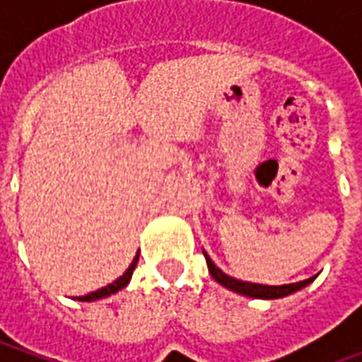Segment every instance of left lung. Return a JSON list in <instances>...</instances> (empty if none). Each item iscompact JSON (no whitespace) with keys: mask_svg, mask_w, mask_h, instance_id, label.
<instances>
[{"mask_svg":"<svg viewBox=\"0 0 362 362\" xmlns=\"http://www.w3.org/2000/svg\"><path fill=\"white\" fill-rule=\"evenodd\" d=\"M205 262H207V269L211 273V277L219 285H223L228 291H233V293H238V295L244 296H250V298H264V300H273V298H283V296H288L296 293V291H300L306 285H310L312 281L316 279V275L310 277V279H304L298 281V283H288V285H259V283H250V281H240L235 279V277H230L225 272H221L219 267L213 264V259L207 256V252L204 250Z\"/></svg>","mask_w":362,"mask_h":362,"instance_id":"obj_1","label":"left lung"}]
</instances>
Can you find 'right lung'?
I'll use <instances>...</instances> for the list:
<instances>
[{
  "instance_id": "add662e5",
  "label": "right lung",
  "mask_w": 362,
  "mask_h": 362,
  "mask_svg": "<svg viewBox=\"0 0 362 362\" xmlns=\"http://www.w3.org/2000/svg\"><path fill=\"white\" fill-rule=\"evenodd\" d=\"M137 259H139V256H135L134 262H132V264H129V267H127L126 272H124V275H122V277H118V279L114 281V283H110V285H106V287H103V288H98V291H95V293H89V295L75 296V300H81V303H93V300L106 298V296L114 295V293H118V291H122L124 287H127V283H129L132 275H134L135 266H137Z\"/></svg>"
}]
</instances>
